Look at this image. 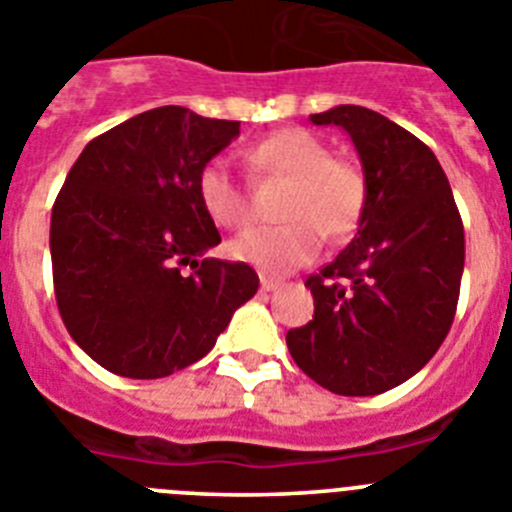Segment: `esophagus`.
I'll list each match as a JSON object with an SVG mask.
<instances>
[{"label":"esophagus","instance_id":"1","mask_svg":"<svg viewBox=\"0 0 512 512\" xmlns=\"http://www.w3.org/2000/svg\"><path fill=\"white\" fill-rule=\"evenodd\" d=\"M260 285H262V290H267V293H270V290H275V288H280V280L278 278H270V275H262L260 278Z\"/></svg>","mask_w":512,"mask_h":512}]
</instances>
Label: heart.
I'll return each mask as SVG.
<instances>
[{"mask_svg":"<svg viewBox=\"0 0 512 512\" xmlns=\"http://www.w3.org/2000/svg\"><path fill=\"white\" fill-rule=\"evenodd\" d=\"M247 163L260 176L290 181L280 209V227L247 229L227 245L239 262L262 273H288L319 255L324 234L334 242L357 229L367 206V178L354 160L334 158L321 137L301 127H285L247 150ZM196 193L214 224L237 229L247 222L250 204L224 160L199 170Z\"/></svg>","mask_w":512,"mask_h":512,"instance_id":"b5f03b06","label":"heart"}]
</instances>
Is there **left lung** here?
I'll list each match as a JSON object with an SVG mask.
<instances>
[{
  "label": "left lung",
  "instance_id": "obj_1",
  "mask_svg": "<svg viewBox=\"0 0 512 512\" xmlns=\"http://www.w3.org/2000/svg\"><path fill=\"white\" fill-rule=\"evenodd\" d=\"M352 137L367 178L357 237L306 280L313 321L285 334L296 365L336 395H380L446 339L464 270V227L436 155L354 104L311 114Z\"/></svg>",
  "mask_w": 512,
  "mask_h": 512
}]
</instances>
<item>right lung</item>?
<instances>
[{"label":"right lung","instance_id":"right-lung-1","mask_svg":"<svg viewBox=\"0 0 512 512\" xmlns=\"http://www.w3.org/2000/svg\"><path fill=\"white\" fill-rule=\"evenodd\" d=\"M237 135L239 122L158 107L94 137L73 163L50 216L55 301L104 370L155 380L199 362L257 293L245 262L200 260L222 237L196 178Z\"/></svg>","mask_w":512,"mask_h":512}]
</instances>
